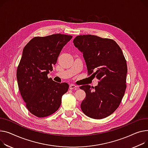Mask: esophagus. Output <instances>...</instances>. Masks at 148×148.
Returning a JSON list of instances; mask_svg holds the SVG:
<instances>
[{
    "label": "esophagus",
    "instance_id": "obj_1",
    "mask_svg": "<svg viewBox=\"0 0 148 148\" xmlns=\"http://www.w3.org/2000/svg\"><path fill=\"white\" fill-rule=\"evenodd\" d=\"M70 88L71 90H73V89H75V90H77L78 89V86H75V84H71L70 85Z\"/></svg>",
    "mask_w": 148,
    "mask_h": 148
}]
</instances>
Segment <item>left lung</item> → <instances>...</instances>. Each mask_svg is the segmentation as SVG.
Returning a JSON list of instances; mask_svg holds the SVG:
<instances>
[{
	"instance_id": "left-lung-1",
	"label": "left lung",
	"mask_w": 148,
	"mask_h": 148,
	"mask_svg": "<svg viewBox=\"0 0 148 148\" xmlns=\"http://www.w3.org/2000/svg\"><path fill=\"white\" fill-rule=\"evenodd\" d=\"M73 43L83 53L88 75L99 80L95 87H80L86 93L81 109L92 119H104L119 108L124 95L127 73L125 57L119 45L111 38L80 35L75 37Z\"/></svg>"
}]
</instances>
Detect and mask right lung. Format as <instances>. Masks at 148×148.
I'll return each instance as SVG.
<instances>
[{"label": "right lung", "mask_w": 148, "mask_h": 148, "mask_svg": "<svg viewBox=\"0 0 148 148\" xmlns=\"http://www.w3.org/2000/svg\"><path fill=\"white\" fill-rule=\"evenodd\" d=\"M72 37L62 34L34 37L23 49L16 71L18 88L27 110L37 117L55 113L68 90V83H56L47 74L53 71L62 49Z\"/></svg>", "instance_id": "1"}]
</instances>
